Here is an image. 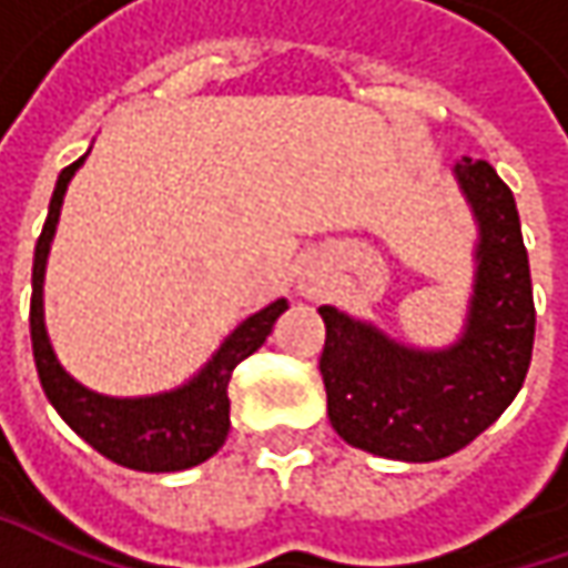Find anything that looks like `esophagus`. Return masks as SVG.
<instances>
[{"label": "esophagus", "instance_id": "esophagus-1", "mask_svg": "<svg viewBox=\"0 0 568 568\" xmlns=\"http://www.w3.org/2000/svg\"><path fill=\"white\" fill-rule=\"evenodd\" d=\"M296 291H300L303 296H318L322 294V281H318L313 272L300 274V281H296Z\"/></svg>", "mask_w": 568, "mask_h": 568}]
</instances>
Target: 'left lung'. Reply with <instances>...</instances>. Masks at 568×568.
I'll return each mask as SVG.
<instances>
[{
  "instance_id": "left-lung-1",
  "label": "left lung",
  "mask_w": 568,
  "mask_h": 568,
  "mask_svg": "<svg viewBox=\"0 0 568 568\" xmlns=\"http://www.w3.org/2000/svg\"><path fill=\"white\" fill-rule=\"evenodd\" d=\"M477 221L474 287L462 335L414 347L373 322L318 306L328 420L347 446L395 462H439L513 404L535 347V294L513 189L487 161L452 166Z\"/></svg>"
}]
</instances>
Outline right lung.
Wrapping results in <instances>:
<instances>
[{
    "label": "right lung",
    "instance_id": "right-lung-1",
    "mask_svg": "<svg viewBox=\"0 0 568 568\" xmlns=\"http://www.w3.org/2000/svg\"><path fill=\"white\" fill-rule=\"evenodd\" d=\"M84 158H78L75 164H69L59 173L53 199H50V214L33 250L31 344L37 376L55 414L72 426L88 446L98 448L103 458L116 462L122 468L148 470V474L195 468L224 446L230 433V376L236 363L246 361L265 344L277 316L287 310V300L281 296L265 310L252 313L246 322H240L224 338V344L211 354V361L192 379L170 392L113 398L72 379L55 357L53 341L47 332L43 277H47V258L53 246L65 189L72 183L78 166L84 164Z\"/></svg>",
    "mask_w": 568,
    "mask_h": 568
}]
</instances>
